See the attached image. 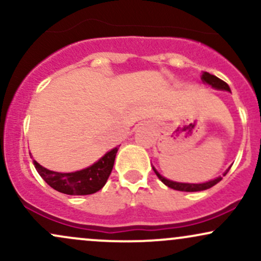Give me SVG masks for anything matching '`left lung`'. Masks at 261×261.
Listing matches in <instances>:
<instances>
[{
    "label": "left lung",
    "mask_w": 261,
    "mask_h": 261,
    "mask_svg": "<svg viewBox=\"0 0 261 261\" xmlns=\"http://www.w3.org/2000/svg\"><path fill=\"white\" fill-rule=\"evenodd\" d=\"M201 79H202L203 82L208 83V85L214 87V88L222 89V91L230 92L228 85H227V83L224 82V81L220 80L216 76H214V74H210L208 72H203ZM153 170H154L155 174H157L158 178H160L161 180L163 181L164 184H166L168 188H172V189H174V190H179V191H189V193H190V191L206 190V189L212 188V187H214V185H216L218 181L222 180V176H218V178L215 179V180H211V181H207V182H202V184H189V182H176V181H172V180H168V179L163 178V176H162L160 173H158L154 168H153ZM228 170L229 169H227V172L224 173L223 175H226L227 173H228Z\"/></svg>",
    "instance_id": "left-lung-1"
}]
</instances>
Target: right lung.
Returning a JSON list of instances; mask_svg holds the SVG:
<instances>
[{"label":"right lung","mask_w":261,"mask_h":261,"mask_svg":"<svg viewBox=\"0 0 261 261\" xmlns=\"http://www.w3.org/2000/svg\"><path fill=\"white\" fill-rule=\"evenodd\" d=\"M118 149V147L113 148L93 166L73 173L53 172L41 167L37 161H34V166L39 175L60 193L67 195H89L97 193L106 185L112 173Z\"/></svg>","instance_id":"obj_1"}]
</instances>
